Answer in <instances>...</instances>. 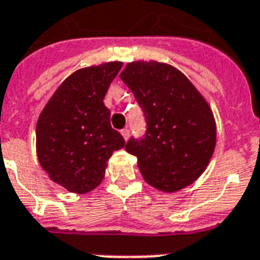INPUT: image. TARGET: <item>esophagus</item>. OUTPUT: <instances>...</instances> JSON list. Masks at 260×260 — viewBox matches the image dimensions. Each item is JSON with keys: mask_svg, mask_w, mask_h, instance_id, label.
I'll list each match as a JSON object with an SVG mask.
<instances>
[{"mask_svg": "<svg viewBox=\"0 0 260 260\" xmlns=\"http://www.w3.org/2000/svg\"><path fill=\"white\" fill-rule=\"evenodd\" d=\"M121 135H122V138H124V140H128L129 139V129L128 128H124V129H121Z\"/></svg>", "mask_w": 260, "mask_h": 260, "instance_id": "obj_1", "label": "esophagus"}]
</instances>
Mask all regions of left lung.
I'll use <instances>...</instances> for the list:
<instances>
[{
	"label": "left lung",
	"mask_w": 260,
	"mask_h": 260,
	"mask_svg": "<svg viewBox=\"0 0 260 260\" xmlns=\"http://www.w3.org/2000/svg\"><path fill=\"white\" fill-rule=\"evenodd\" d=\"M120 78L146 120V134L132 136L125 150L138 158L147 183L170 193L196 181L216 146L213 113L204 97L181 71L165 63H128Z\"/></svg>",
	"instance_id": "obj_1"
}]
</instances>
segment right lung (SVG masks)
Segmentation results:
<instances>
[{
    "label": "right lung",
    "mask_w": 260,
    "mask_h": 260,
    "mask_svg": "<svg viewBox=\"0 0 260 260\" xmlns=\"http://www.w3.org/2000/svg\"><path fill=\"white\" fill-rule=\"evenodd\" d=\"M121 62L75 71L58 87L38 120L39 162L54 182L71 193H87L101 183L108 159L125 146L110 125L104 97Z\"/></svg>",
    "instance_id": "right-lung-1"
}]
</instances>
